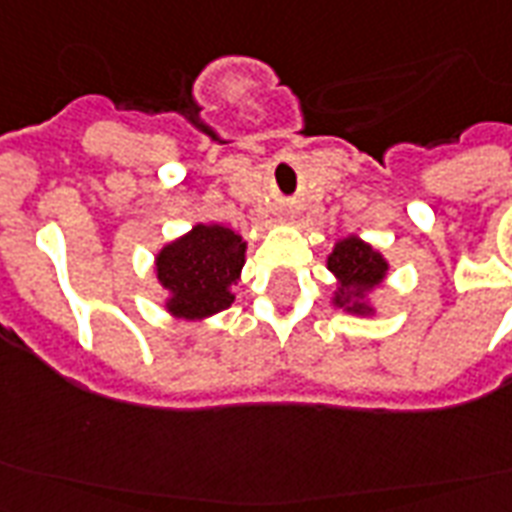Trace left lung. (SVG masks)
Wrapping results in <instances>:
<instances>
[{"mask_svg": "<svg viewBox=\"0 0 512 512\" xmlns=\"http://www.w3.org/2000/svg\"><path fill=\"white\" fill-rule=\"evenodd\" d=\"M327 271L335 276L337 287L332 305L350 316H374L377 305L372 295L385 284L390 271L388 257L374 249L358 233H348L335 241L327 255Z\"/></svg>", "mask_w": 512, "mask_h": 512, "instance_id": "obj_1", "label": "left lung"}]
</instances>
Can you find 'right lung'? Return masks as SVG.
Returning <instances> with one entry per match:
<instances>
[{"instance_id": "add662e5", "label": "right lung", "mask_w": 512, "mask_h": 512, "mask_svg": "<svg viewBox=\"0 0 512 512\" xmlns=\"http://www.w3.org/2000/svg\"><path fill=\"white\" fill-rule=\"evenodd\" d=\"M247 263V241L220 223H196L154 257L164 311L172 319L204 321L231 308L233 284Z\"/></svg>"}]
</instances>
